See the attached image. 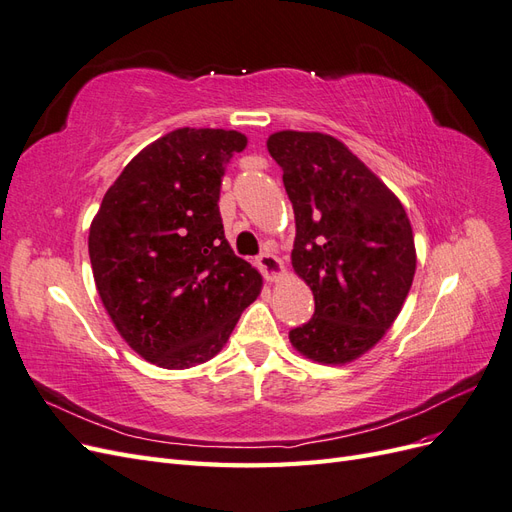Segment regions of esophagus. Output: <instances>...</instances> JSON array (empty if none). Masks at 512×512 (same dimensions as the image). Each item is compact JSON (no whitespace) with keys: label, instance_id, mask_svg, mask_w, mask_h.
Returning a JSON list of instances; mask_svg holds the SVG:
<instances>
[{"label":"esophagus","instance_id":"esophagus-1","mask_svg":"<svg viewBox=\"0 0 512 512\" xmlns=\"http://www.w3.org/2000/svg\"><path fill=\"white\" fill-rule=\"evenodd\" d=\"M256 262H258V269L262 271V275L267 277V280H275V277H280V275L284 273L282 260L277 258L271 250L262 252V254L256 258Z\"/></svg>","mask_w":512,"mask_h":512}]
</instances>
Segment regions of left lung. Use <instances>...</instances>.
Instances as JSON below:
<instances>
[{"instance_id": "8db88e82", "label": "left lung", "mask_w": 512, "mask_h": 512, "mask_svg": "<svg viewBox=\"0 0 512 512\" xmlns=\"http://www.w3.org/2000/svg\"><path fill=\"white\" fill-rule=\"evenodd\" d=\"M267 149L297 224L292 267L316 303L288 337L318 363H348L380 342L408 297L416 252L406 209L329 134L277 132Z\"/></svg>"}]
</instances>
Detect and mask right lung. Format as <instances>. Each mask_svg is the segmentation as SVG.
I'll use <instances>...</instances> for the list:
<instances>
[{
    "instance_id": "add662e5",
    "label": "right lung",
    "mask_w": 512,
    "mask_h": 512,
    "mask_svg": "<svg viewBox=\"0 0 512 512\" xmlns=\"http://www.w3.org/2000/svg\"><path fill=\"white\" fill-rule=\"evenodd\" d=\"M235 130L181 128L145 147L102 198L89 258L108 316L147 361L188 369L218 354L260 273L230 250L220 185Z\"/></svg>"
}]
</instances>
